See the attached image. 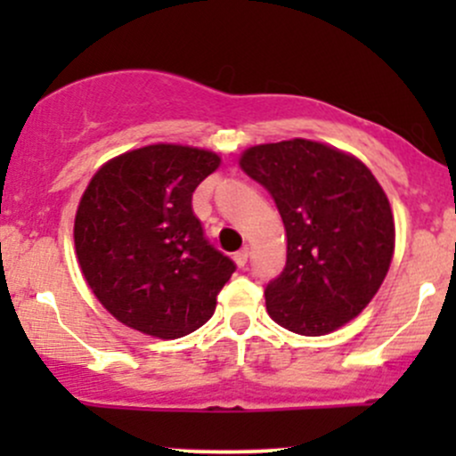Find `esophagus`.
Segmentation results:
<instances>
[{"mask_svg":"<svg viewBox=\"0 0 456 456\" xmlns=\"http://www.w3.org/2000/svg\"><path fill=\"white\" fill-rule=\"evenodd\" d=\"M248 248H242V250H238V253H235L233 255V261H235V264H238L240 265V268H244V265L246 264H248Z\"/></svg>","mask_w":456,"mask_h":456,"instance_id":"1","label":"esophagus"}]
</instances>
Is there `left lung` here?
Returning a JSON list of instances; mask_svg holds the SVG:
<instances>
[{"instance_id": "obj_1", "label": "left lung", "mask_w": 456, "mask_h": 456, "mask_svg": "<svg viewBox=\"0 0 456 456\" xmlns=\"http://www.w3.org/2000/svg\"><path fill=\"white\" fill-rule=\"evenodd\" d=\"M240 167L270 192L285 224V268L264 291L270 317L322 337L360 315L395 253V218L375 175L308 139L255 145Z\"/></svg>"}]
</instances>
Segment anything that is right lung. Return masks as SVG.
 <instances>
[{
	"label": "right lung",
	"instance_id": "obj_1",
	"mask_svg": "<svg viewBox=\"0 0 456 456\" xmlns=\"http://www.w3.org/2000/svg\"><path fill=\"white\" fill-rule=\"evenodd\" d=\"M218 165L208 150L148 145L102 165L83 192L75 218L78 265L124 326L180 338L214 315L235 264L208 242L192 192Z\"/></svg>",
	"mask_w": 456,
	"mask_h": 456
}]
</instances>
